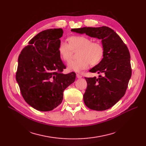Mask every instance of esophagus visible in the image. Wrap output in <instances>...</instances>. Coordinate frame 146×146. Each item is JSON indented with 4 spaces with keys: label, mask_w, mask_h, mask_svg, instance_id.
Here are the masks:
<instances>
[{
    "label": "esophagus",
    "mask_w": 146,
    "mask_h": 146,
    "mask_svg": "<svg viewBox=\"0 0 146 146\" xmlns=\"http://www.w3.org/2000/svg\"><path fill=\"white\" fill-rule=\"evenodd\" d=\"M77 77L78 78H82V76H81V75L80 74H77Z\"/></svg>",
    "instance_id": "1"
}]
</instances>
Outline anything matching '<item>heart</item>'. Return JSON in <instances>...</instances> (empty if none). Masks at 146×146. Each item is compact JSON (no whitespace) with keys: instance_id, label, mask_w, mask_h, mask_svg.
Returning <instances> with one entry per match:
<instances>
[{"instance_id":"heart-1","label":"heart","mask_w":146,"mask_h":146,"mask_svg":"<svg viewBox=\"0 0 146 146\" xmlns=\"http://www.w3.org/2000/svg\"><path fill=\"white\" fill-rule=\"evenodd\" d=\"M77 52V59L70 61L68 64L69 70L80 72L86 69L91 64L96 66L102 60L104 48L99 41H91L86 36L78 35L69 38V44L61 41L58 46V53L61 58L68 62L71 58L73 52Z\"/></svg>"}]
</instances>
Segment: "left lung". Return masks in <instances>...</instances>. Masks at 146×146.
Here are the masks:
<instances>
[{
	"instance_id": "left-lung-1",
	"label": "left lung",
	"mask_w": 146,
	"mask_h": 146,
	"mask_svg": "<svg viewBox=\"0 0 146 146\" xmlns=\"http://www.w3.org/2000/svg\"><path fill=\"white\" fill-rule=\"evenodd\" d=\"M71 31L102 39L104 58L90 72L102 75L98 78L85 77L88 85L83 100L91 110H108L124 96L131 76L128 47L113 30L106 26L72 29Z\"/></svg>"
}]
</instances>
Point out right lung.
I'll list each match as a JSON object with an SVG mask.
<instances>
[{
	"mask_svg": "<svg viewBox=\"0 0 146 146\" xmlns=\"http://www.w3.org/2000/svg\"><path fill=\"white\" fill-rule=\"evenodd\" d=\"M62 29L44 30L21 51L16 74L21 94L33 108L54 110L62 102L63 91L76 80L72 72L63 74L66 66L58 51Z\"/></svg>",
	"mask_w": 146,
	"mask_h": 146,
	"instance_id": "1",
	"label": "right lung"
}]
</instances>
